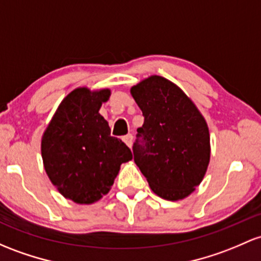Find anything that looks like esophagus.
<instances>
[{
    "label": "esophagus",
    "mask_w": 261,
    "mask_h": 261,
    "mask_svg": "<svg viewBox=\"0 0 261 261\" xmlns=\"http://www.w3.org/2000/svg\"><path fill=\"white\" fill-rule=\"evenodd\" d=\"M122 141H124L125 144L128 146V147H131V145H133V135L124 136V137H122Z\"/></svg>",
    "instance_id": "34e87169"
}]
</instances>
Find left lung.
I'll return each instance as SVG.
<instances>
[{
  "label": "left lung",
  "mask_w": 261,
  "mask_h": 261,
  "mask_svg": "<svg viewBox=\"0 0 261 261\" xmlns=\"http://www.w3.org/2000/svg\"><path fill=\"white\" fill-rule=\"evenodd\" d=\"M145 117L137 128L134 161L151 190L167 200L188 197L200 185L211 160L207 121L179 87L151 75L130 90Z\"/></svg>",
  "instance_id": "obj_1"
}]
</instances>
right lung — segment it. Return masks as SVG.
Listing matches in <instances>:
<instances>
[{
	"label": "right lung",
	"mask_w": 261,
	"mask_h": 261,
	"mask_svg": "<svg viewBox=\"0 0 261 261\" xmlns=\"http://www.w3.org/2000/svg\"><path fill=\"white\" fill-rule=\"evenodd\" d=\"M110 89L70 91L51 117L42 136L43 166L64 198L91 204L109 193L121 163L133 160L130 148L110 136L99 114Z\"/></svg>",
	"instance_id": "obj_1"
}]
</instances>
